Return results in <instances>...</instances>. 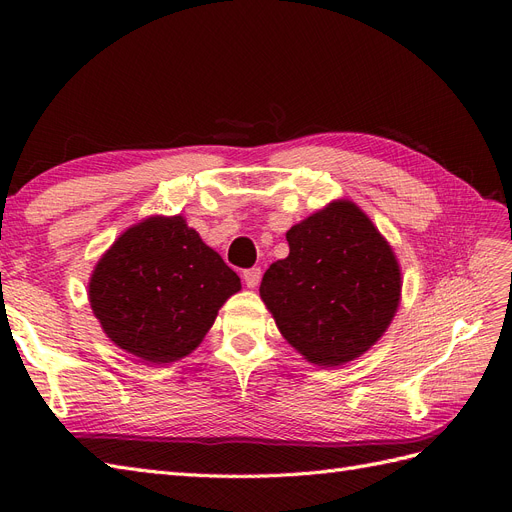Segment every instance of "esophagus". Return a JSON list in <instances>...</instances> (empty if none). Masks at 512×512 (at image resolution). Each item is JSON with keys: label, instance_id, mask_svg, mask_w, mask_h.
<instances>
[{"label": "esophagus", "instance_id": "1", "mask_svg": "<svg viewBox=\"0 0 512 512\" xmlns=\"http://www.w3.org/2000/svg\"><path fill=\"white\" fill-rule=\"evenodd\" d=\"M260 277H262V271L258 267L243 271V282L247 288H256L260 284Z\"/></svg>", "mask_w": 512, "mask_h": 512}]
</instances>
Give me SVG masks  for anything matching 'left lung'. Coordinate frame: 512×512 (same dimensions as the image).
I'll return each mask as SVG.
<instances>
[{"instance_id":"1","label":"left lung","mask_w":512,"mask_h":512,"mask_svg":"<svg viewBox=\"0 0 512 512\" xmlns=\"http://www.w3.org/2000/svg\"><path fill=\"white\" fill-rule=\"evenodd\" d=\"M290 254L267 269L260 299L305 361L339 367L389 329L401 301V267L369 215L337 198L286 232Z\"/></svg>"}]
</instances>
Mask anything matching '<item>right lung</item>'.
<instances>
[{
  "label": "right lung",
  "mask_w": 512,
  "mask_h": 512,
  "mask_svg": "<svg viewBox=\"0 0 512 512\" xmlns=\"http://www.w3.org/2000/svg\"><path fill=\"white\" fill-rule=\"evenodd\" d=\"M239 290V275L183 215H149L123 230L87 286L106 337L151 365L194 352Z\"/></svg>",
  "instance_id": "obj_1"
}]
</instances>
